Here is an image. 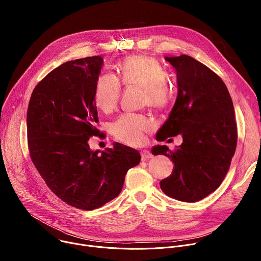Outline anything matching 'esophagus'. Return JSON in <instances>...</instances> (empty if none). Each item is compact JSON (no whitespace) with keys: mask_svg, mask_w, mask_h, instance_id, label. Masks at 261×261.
Wrapping results in <instances>:
<instances>
[{"mask_svg":"<svg viewBox=\"0 0 261 261\" xmlns=\"http://www.w3.org/2000/svg\"><path fill=\"white\" fill-rule=\"evenodd\" d=\"M140 154H141V159H142V160H147V159H150V158H152V157H153V155H152V153H151V152L145 151V150L141 151V152H140Z\"/></svg>","mask_w":261,"mask_h":261,"instance_id":"1","label":"esophagus"}]
</instances>
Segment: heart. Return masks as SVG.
Instances as JSON below:
<instances>
[{
  "mask_svg": "<svg viewBox=\"0 0 261 261\" xmlns=\"http://www.w3.org/2000/svg\"><path fill=\"white\" fill-rule=\"evenodd\" d=\"M119 77L125 87L142 88V101L157 109L166 108L172 100V91L167 83L168 72L156 59L131 56L118 65ZM121 83L114 74L98 76L93 91V100L106 114L114 111L121 96ZM154 128L153 121L143 115L126 114L111 126L114 136L129 145L140 144L144 134Z\"/></svg>",
  "mask_w": 261,
  "mask_h": 261,
  "instance_id": "1",
  "label": "heart"
}]
</instances>
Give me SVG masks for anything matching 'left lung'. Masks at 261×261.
Segmentation results:
<instances>
[{
    "label": "left lung",
    "instance_id": "left-lung-1",
    "mask_svg": "<svg viewBox=\"0 0 261 261\" xmlns=\"http://www.w3.org/2000/svg\"><path fill=\"white\" fill-rule=\"evenodd\" d=\"M165 60L175 69L178 89L156 139L181 134L182 143L174 151L157 145L152 154L165 155L174 164L171 174L160 181L162 191L195 202L213 193L229 169L238 141L233 103L225 84L202 63L186 55Z\"/></svg>",
    "mask_w": 261,
    "mask_h": 261
}]
</instances>
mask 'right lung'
<instances>
[{"label": "right lung", "mask_w": 261, "mask_h": 261, "mask_svg": "<svg viewBox=\"0 0 261 261\" xmlns=\"http://www.w3.org/2000/svg\"><path fill=\"white\" fill-rule=\"evenodd\" d=\"M102 65L94 56L54 69L35 87L27 113L35 167L60 199L85 211L116 198L127 171L140 162L136 150L119 142L101 155L90 148V137L100 134L93 91Z\"/></svg>", "instance_id": "add662e5"}]
</instances>
